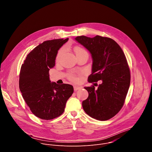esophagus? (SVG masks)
<instances>
[{
    "instance_id": "esophagus-1",
    "label": "esophagus",
    "mask_w": 152,
    "mask_h": 152,
    "mask_svg": "<svg viewBox=\"0 0 152 152\" xmlns=\"http://www.w3.org/2000/svg\"><path fill=\"white\" fill-rule=\"evenodd\" d=\"M82 88V87H80V86H74V90L76 91L77 90H80Z\"/></svg>"
}]
</instances>
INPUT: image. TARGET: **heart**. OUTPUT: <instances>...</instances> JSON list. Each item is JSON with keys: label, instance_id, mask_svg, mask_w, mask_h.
Segmentation results:
<instances>
[{"label": "heart", "instance_id": "1", "mask_svg": "<svg viewBox=\"0 0 152 152\" xmlns=\"http://www.w3.org/2000/svg\"><path fill=\"white\" fill-rule=\"evenodd\" d=\"M75 52H76V55L79 54V53H87L84 49H83L82 48L79 47V46H76L75 48ZM64 52H65V49L64 48H62L59 50V52L56 55V61H59V60L61 59ZM69 78L72 82H75V83H77V82H79V80H80L79 78L74 73H70L69 75Z\"/></svg>", "mask_w": 152, "mask_h": 152}]
</instances>
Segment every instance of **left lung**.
Listing matches in <instances>:
<instances>
[{"label": "left lung", "mask_w": 152, "mask_h": 152, "mask_svg": "<svg viewBox=\"0 0 152 152\" xmlns=\"http://www.w3.org/2000/svg\"><path fill=\"white\" fill-rule=\"evenodd\" d=\"M75 39L88 49L93 58L90 83L102 80L97 89L84 87L88 97L82 102L85 112L97 120L114 117L123 107L131 82V73L125 55L113 39L96 35L78 36Z\"/></svg>", "instance_id": "8db88e82"}]
</instances>
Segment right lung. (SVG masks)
I'll return each instance as SVG.
<instances>
[{"label":"right lung","mask_w":152,"mask_h":152,"mask_svg":"<svg viewBox=\"0 0 152 152\" xmlns=\"http://www.w3.org/2000/svg\"><path fill=\"white\" fill-rule=\"evenodd\" d=\"M69 40L45 41L27 55L21 65L19 88L31 112L42 120H52L64 111L67 100L73 93V86L51 82L49 70L55 65L58 50Z\"/></svg>","instance_id":"right-lung-1"}]
</instances>
